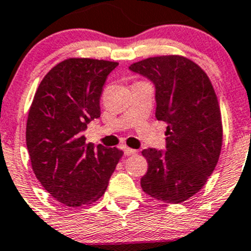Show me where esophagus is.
Here are the masks:
<instances>
[{"label": "esophagus", "mask_w": 251, "mask_h": 251, "mask_svg": "<svg viewBox=\"0 0 251 251\" xmlns=\"http://www.w3.org/2000/svg\"><path fill=\"white\" fill-rule=\"evenodd\" d=\"M124 152H125L126 156H132V155L137 154V150L131 149V148L128 147H124Z\"/></svg>", "instance_id": "obj_1"}]
</instances>
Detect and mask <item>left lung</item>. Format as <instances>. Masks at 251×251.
<instances>
[{"mask_svg": "<svg viewBox=\"0 0 251 251\" xmlns=\"http://www.w3.org/2000/svg\"><path fill=\"white\" fill-rule=\"evenodd\" d=\"M130 70L154 84L155 117L167 124L166 151H142L148 161L142 189L165 203L186 201L213 173L223 146L221 113L212 83L199 65L179 55L149 57Z\"/></svg>", "mask_w": 251, "mask_h": 251, "instance_id": "8db88e82", "label": "left lung"}]
</instances>
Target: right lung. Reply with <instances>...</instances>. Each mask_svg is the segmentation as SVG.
<instances>
[{
	"label": "right lung",
	"mask_w": 251,
	"mask_h": 251,
	"mask_svg": "<svg viewBox=\"0 0 251 251\" xmlns=\"http://www.w3.org/2000/svg\"><path fill=\"white\" fill-rule=\"evenodd\" d=\"M118 62L71 57L39 84L26 124V146L37 179L70 207L96 202L107 189L123 151L86 144L83 132L100 118V97Z\"/></svg>",
	"instance_id": "obj_1"
}]
</instances>
